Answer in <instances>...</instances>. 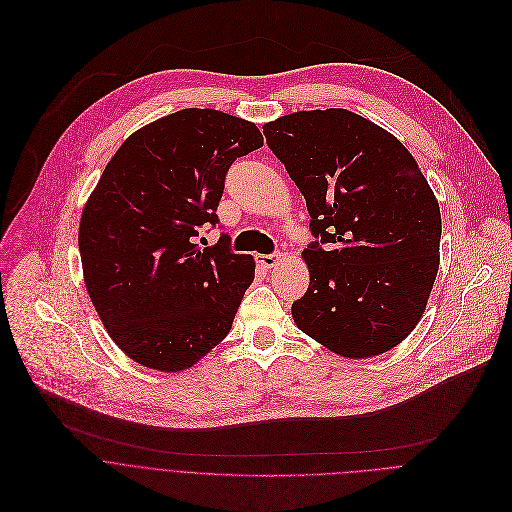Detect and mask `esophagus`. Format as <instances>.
<instances>
[{"mask_svg":"<svg viewBox=\"0 0 512 512\" xmlns=\"http://www.w3.org/2000/svg\"><path fill=\"white\" fill-rule=\"evenodd\" d=\"M256 262L262 264L264 268H272L280 262V252H274V254H256Z\"/></svg>","mask_w":512,"mask_h":512,"instance_id":"obj_1","label":"esophagus"}]
</instances>
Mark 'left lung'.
I'll list each match as a JSON object with an SVG mask.
<instances>
[{
  "label": "left lung",
  "mask_w": 512,
  "mask_h": 512,
  "mask_svg": "<svg viewBox=\"0 0 512 512\" xmlns=\"http://www.w3.org/2000/svg\"><path fill=\"white\" fill-rule=\"evenodd\" d=\"M270 151L306 199L315 242L292 319L327 349L363 359L399 345L432 292L442 218L418 163L393 135L345 111L264 125Z\"/></svg>",
  "instance_id": "obj_1"
}]
</instances>
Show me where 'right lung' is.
Here are the masks:
<instances>
[{
    "mask_svg": "<svg viewBox=\"0 0 512 512\" xmlns=\"http://www.w3.org/2000/svg\"><path fill=\"white\" fill-rule=\"evenodd\" d=\"M264 145L254 123L183 109L131 135L102 171L80 218L78 248L94 309L113 341L137 363L181 371L232 329L254 258L222 232L226 175Z\"/></svg>",
    "mask_w": 512,
    "mask_h": 512,
    "instance_id": "add662e5",
    "label": "right lung"
}]
</instances>
